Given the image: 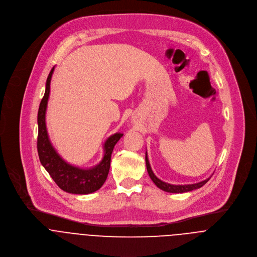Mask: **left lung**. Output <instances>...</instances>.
<instances>
[{
	"mask_svg": "<svg viewBox=\"0 0 257 257\" xmlns=\"http://www.w3.org/2000/svg\"><path fill=\"white\" fill-rule=\"evenodd\" d=\"M145 161H146V167H147V171H148V174L151 178V180L155 183V185L160 188L161 190L163 191H166V192H170V193H184V192H188V191H192L194 189H198L200 187H202L209 179H205L204 181H201V182H198V183H194V184H187V185H173V184H169V183H166L162 180H160L159 178H157L155 176V174L153 173L152 169H151V166H150V163H149V160H148V156H147V152H146V156H145Z\"/></svg>",
	"mask_w": 257,
	"mask_h": 257,
	"instance_id": "8db88e82",
	"label": "left lung"
}]
</instances>
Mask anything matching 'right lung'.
<instances>
[{"label": "right lung", "mask_w": 257, "mask_h": 257, "mask_svg": "<svg viewBox=\"0 0 257 257\" xmlns=\"http://www.w3.org/2000/svg\"><path fill=\"white\" fill-rule=\"evenodd\" d=\"M54 68L51 70L47 82L44 97L38 111V140L37 149L41 164L50 174L55 183L64 191L72 194H89L102 187L107 179L111 155L114 146L123 136L122 133H115L104 143V156L101 162L95 167L82 169L67 163L52 146L46 127V110L50 95V83Z\"/></svg>", "instance_id": "add662e5"}]
</instances>
